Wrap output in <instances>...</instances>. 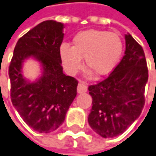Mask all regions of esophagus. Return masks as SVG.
<instances>
[{
	"instance_id": "1",
	"label": "esophagus",
	"mask_w": 156,
	"mask_h": 156,
	"mask_svg": "<svg viewBox=\"0 0 156 156\" xmlns=\"http://www.w3.org/2000/svg\"><path fill=\"white\" fill-rule=\"evenodd\" d=\"M87 91V85L84 81H79L78 86V94H82V93H86Z\"/></svg>"
}]
</instances>
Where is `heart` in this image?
I'll list each match as a JSON object with an SVG mask.
<instances>
[{
    "label": "heart",
    "mask_w": 156,
    "mask_h": 156,
    "mask_svg": "<svg viewBox=\"0 0 156 156\" xmlns=\"http://www.w3.org/2000/svg\"><path fill=\"white\" fill-rule=\"evenodd\" d=\"M124 45L115 32L101 30H88L78 33L72 40V47L62 44L60 56L65 71L74 76L86 65L98 76L110 73L122 56ZM92 70L89 73H92Z\"/></svg>",
    "instance_id": "heart-1"
}]
</instances>
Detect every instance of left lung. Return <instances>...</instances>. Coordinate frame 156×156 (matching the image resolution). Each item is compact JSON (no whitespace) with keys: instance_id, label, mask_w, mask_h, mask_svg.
<instances>
[{"instance_id":"obj_1","label":"left lung","mask_w":156,"mask_h":156,"mask_svg":"<svg viewBox=\"0 0 156 156\" xmlns=\"http://www.w3.org/2000/svg\"><path fill=\"white\" fill-rule=\"evenodd\" d=\"M121 62L104 80L88 87L93 98L88 123L103 138H113L140 116L145 105L148 69L142 47L131 34L125 35Z\"/></svg>"}]
</instances>
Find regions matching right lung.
I'll return each mask as SVG.
<instances>
[{
    "mask_svg": "<svg viewBox=\"0 0 156 156\" xmlns=\"http://www.w3.org/2000/svg\"><path fill=\"white\" fill-rule=\"evenodd\" d=\"M63 24L48 20L26 32L16 43L9 68L12 104L28 126L41 133L55 131L64 122L77 95L78 80L62 72L60 47ZM34 57L42 63V76L35 82L22 74L24 60Z\"/></svg>",
    "mask_w": 156,
    "mask_h": 156,
    "instance_id": "obj_1",
    "label": "right lung"
}]
</instances>
